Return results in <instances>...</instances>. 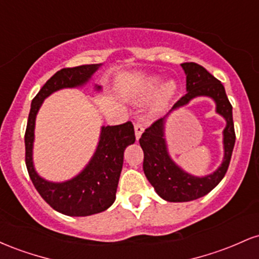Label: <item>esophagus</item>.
Masks as SVG:
<instances>
[{"instance_id": "1", "label": "esophagus", "mask_w": 259, "mask_h": 259, "mask_svg": "<svg viewBox=\"0 0 259 259\" xmlns=\"http://www.w3.org/2000/svg\"><path fill=\"white\" fill-rule=\"evenodd\" d=\"M134 129H135V136H136V140H139L141 138V134L144 133V126L141 125L140 123H136L135 126H134Z\"/></svg>"}]
</instances>
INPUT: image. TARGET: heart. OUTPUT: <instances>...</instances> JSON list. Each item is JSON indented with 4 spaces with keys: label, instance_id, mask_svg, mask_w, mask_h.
I'll return each instance as SVG.
<instances>
[{
    "label": "heart",
    "instance_id": "b5f03b06",
    "mask_svg": "<svg viewBox=\"0 0 259 259\" xmlns=\"http://www.w3.org/2000/svg\"><path fill=\"white\" fill-rule=\"evenodd\" d=\"M156 92L157 94L154 97L152 107H151V112L153 114H158L162 112L174 99L178 92V82L174 79H169L167 81L162 82V78L159 76H150L140 82L127 95L134 99L147 100Z\"/></svg>",
    "mask_w": 259,
    "mask_h": 259
}]
</instances>
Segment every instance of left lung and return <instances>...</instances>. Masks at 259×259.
Returning <instances> with one entry per match:
<instances>
[{
	"label": "left lung",
	"instance_id": "obj_1",
	"mask_svg": "<svg viewBox=\"0 0 259 259\" xmlns=\"http://www.w3.org/2000/svg\"><path fill=\"white\" fill-rule=\"evenodd\" d=\"M181 68L186 75V91L160 119L145 130L140 139L144 151V173L157 195L168 202H189L203 197L221 183L227 173L235 145L233 107L229 102L224 86L218 79L197 63H183ZM197 97H208L216 103V112L226 119L223 131L225 157L222 164L213 174L197 177L187 174L171 158L165 139V123L174 110L188 104Z\"/></svg>",
	"mask_w": 259,
	"mask_h": 259
}]
</instances>
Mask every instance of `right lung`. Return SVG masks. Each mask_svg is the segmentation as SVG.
I'll return each instance as SVG.
<instances>
[{
  "instance_id": "right-lung-1",
  "label": "right lung",
  "mask_w": 259,
  "mask_h": 259,
  "mask_svg": "<svg viewBox=\"0 0 259 259\" xmlns=\"http://www.w3.org/2000/svg\"><path fill=\"white\" fill-rule=\"evenodd\" d=\"M102 64L63 68L47 80L31 102L25 132V163L35 189L53 209L69 217H88L103 212L115 201L118 181L123 168L124 151L135 142L132 121L113 126H101L99 144L85 168L72 179L50 181L37 173L34 165L35 121L44 101L62 89L82 88ZM102 86L95 84L94 91Z\"/></svg>"
}]
</instances>
